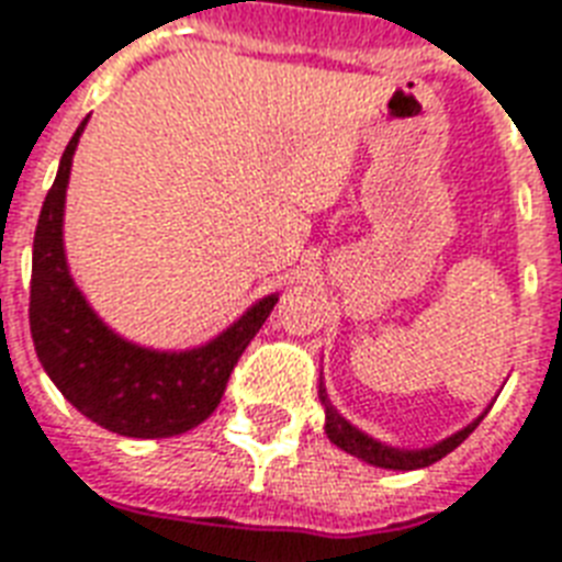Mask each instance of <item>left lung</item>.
I'll list each match as a JSON object with an SVG mask.
<instances>
[{
  "label": "left lung",
  "mask_w": 562,
  "mask_h": 562,
  "mask_svg": "<svg viewBox=\"0 0 562 562\" xmlns=\"http://www.w3.org/2000/svg\"><path fill=\"white\" fill-rule=\"evenodd\" d=\"M321 402L326 405V435H329V440H333L338 449H344V452L356 454V458L373 463V467H384V470H419V467H431V463L440 461V458H446V454L452 452V449H458V446H461L463 440L472 435V431H475V426H479L481 419H484V414H481L475 423H470L467 428H461L458 435L446 437L443 443H435L431 449L405 452V449H391V446H382L379 440H373V437H368L356 426H350V423H347V419H344L341 414L333 408V405H329L324 387H321Z\"/></svg>",
  "instance_id": "obj_1"
}]
</instances>
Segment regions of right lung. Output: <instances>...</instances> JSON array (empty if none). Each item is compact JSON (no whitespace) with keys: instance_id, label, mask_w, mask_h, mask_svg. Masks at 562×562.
I'll return each mask as SVG.
<instances>
[{"instance_id":"obj_1","label":"right lung","mask_w":562,"mask_h":562,"mask_svg":"<svg viewBox=\"0 0 562 562\" xmlns=\"http://www.w3.org/2000/svg\"><path fill=\"white\" fill-rule=\"evenodd\" d=\"M83 125L87 119L66 145L34 229L29 303L34 350L57 391L108 431L183 435L218 408L229 373L277 306V294L259 300L215 341L189 352L143 350L110 333L75 289L64 256L66 183Z\"/></svg>"}]
</instances>
